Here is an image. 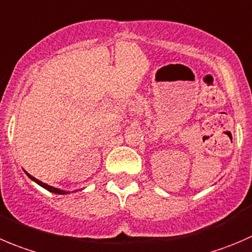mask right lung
<instances>
[{"instance_id": "add662e5", "label": "right lung", "mask_w": 252, "mask_h": 252, "mask_svg": "<svg viewBox=\"0 0 252 252\" xmlns=\"http://www.w3.org/2000/svg\"><path fill=\"white\" fill-rule=\"evenodd\" d=\"M26 173H27V175H28V177L31 178V180H33L34 182H36V183H38V185H40L41 187H44V188H45V189H48L49 192H53V193H56V194H66V193H69V192L63 191V189H59V188H55V187H51V186H49V185H46V183L41 182V181L36 180L35 177H33V176H31L28 172H26Z\"/></svg>"}]
</instances>
